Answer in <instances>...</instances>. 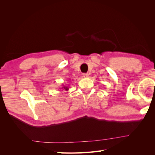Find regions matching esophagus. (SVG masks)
<instances>
[{
    "mask_svg": "<svg viewBox=\"0 0 155 155\" xmlns=\"http://www.w3.org/2000/svg\"><path fill=\"white\" fill-rule=\"evenodd\" d=\"M88 76H89V74L88 73L83 74V77L85 78H88Z\"/></svg>",
    "mask_w": 155,
    "mask_h": 155,
    "instance_id": "34e87169",
    "label": "esophagus"
}]
</instances>
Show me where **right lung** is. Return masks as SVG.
Returning <instances> with one entry per match:
<instances>
[{
	"label": "right lung",
	"instance_id": "add662e5",
	"mask_svg": "<svg viewBox=\"0 0 155 155\" xmlns=\"http://www.w3.org/2000/svg\"><path fill=\"white\" fill-rule=\"evenodd\" d=\"M61 90H64V91H68V89H69V87H68V86H64L63 85L62 86V87L61 88Z\"/></svg>",
	"mask_w": 155,
	"mask_h": 155
}]
</instances>
